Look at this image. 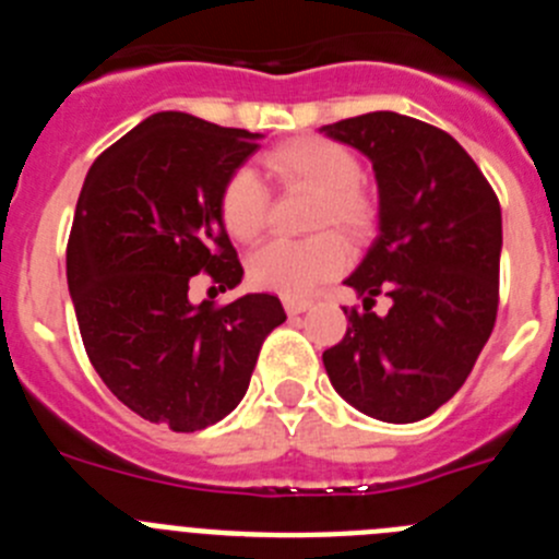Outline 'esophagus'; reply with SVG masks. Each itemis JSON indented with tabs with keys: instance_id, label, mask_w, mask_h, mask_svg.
I'll return each mask as SVG.
<instances>
[{
	"instance_id": "34e87169",
	"label": "esophagus",
	"mask_w": 559,
	"mask_h": 559,
	"mask_svg": "<svg viewBox=\"0 0 559 559\" xmlns=\"http://www.w3.org/2000/svg\"><path fill=\"white\" fill-rule=\"evenodd\" d=\"M283 305H285V313L299 316V313H305V310H308L313 302H310V299H296V296H285Z\"/></svg>"
}]
</instances>
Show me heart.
I'll use <instances>...</instances> for the list:
<instances>
[{"instance_id":"heart-1","label":"heart","mask_w":559,"mask_h":559,"mask_svg":"<svg viewBox=\"0 0 559 559\" xmlns=\"http://www.w3.org/2000/svg\"><path fill=\"white\" fill-rule=\"evenodd\" d=\"M265 167L285 185L319 192L313 226H338L349 237H364L372 229L374 206L358 187L360 165L353 153L333 140L302 136L265 153ZM271 199L251 167H237L221 190V218L237 240H254L269 224ZM349 249L335 231L285 240L274 237L251 251L249 280L254 288L283 296H305L347 269Z\"/></svg>"}]
</instances>
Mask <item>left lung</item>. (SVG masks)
Here are the masks:
<instances>
[{
  "instance_id": "8db88e82",
  "label": "left lung",
  "mask_w": 559,
  "mask_h": 559,
  "mask_svg": "<svg viewBox=\"0 0 559 559\" xmlns=\"http://www.w3.org/2000/svg\"><path fill=\"white\" fill-rule=\"evenodd\" d=\"M372 162L378 237L344 280L364 299L324 349L335 392L367 417L417 423L462 389L496 324L501 206L451 133L372 111L322 126ZM393 299L389 314L373 296Z\"/></svg>"
}]
</instances>
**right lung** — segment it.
<instances>
[{
    "instance_id": "add662e5",
    "label": "right lung",
    "mask_w": 559,
    "mask_h": 559,
    "mask_svg": "<svg viewBox=\"0 0 559 559\" xmlns=\"http://www.w3.org/2000/svg\"><path fill=\"white\" fill-rule=\"evenodd\" d=\"M263 133L159 111L88 167L67 246V283L92 367L142 419L190 433L235 412L265 335L285 322L271 294L190 302L206 271L221 290L243 265L221 190Z\"/></svg>"
}]
</instances>
